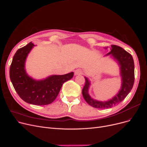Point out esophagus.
Here are the masks:
<instances>
[{
  "label": "esophagus",
  "instance_id": "esophagus-1",
  "mask_svg": "<svg viewBox=\"0 0 147 147\" xmlns=\"http://www.w3.org/2000/svg\"><path fill=\"white\" fill-rule=\"evenodd\" d=\"M83 70L81 69H77L75 71V75H80L83 74Z\"/></svg>",
  "mask_w": 147,
  "mask_h": 147
}]
</instances>
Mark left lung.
I'll list each match as a JSON object with an SVG mask.
<instances>
[{"label": "left lung", "instance_id": "obj_1", "mask_svg": "<svg viewBox=\"0 0 147 147\" xmlns=\"http://www.w3.org/2000/svg\"><path fill=\"white\" fill-rule=\"evenodd\" d=\"M111 51L108 54H111L118 62L121 67L122 77V86L119 93L110 100L102 102L92 99L88 93L90 83L85 77L86 81L82 90V94L85 101L92 107L96 109H108L122 102L132 89L134 81V64L132 55L121 47L111 45Z\"/></svg>", "mask_w": 147, "mask_h": 147}]
</instances>
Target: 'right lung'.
Wrapping results in <instances>:
<instances>
[{"label":"right lung","instance_id":"1","mask_svg":"<svg viewBox=\"0 0 147 147\" xmlns=\"http://www.w3.org/2000/svg\"><path fill=\"white\" fill-rule=\"evenodd\" d=\"M34 44L29 43L19 49L9 68V77L14 89L23 101L34 105H48L53 102L64 83L72 78L74 72L52 75L44 80L36 81L26 73L25 62Z\"/></svg>","mask_w":147,"mask_h":147}]
</instances>
